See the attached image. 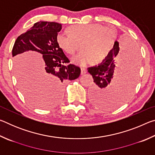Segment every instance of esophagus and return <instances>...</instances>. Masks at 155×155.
<instances>
[{
    "instance_id": "esophagus-1",
    "label": "esophagus",
    "mask_w": 155,
    "mask_h": 155,
    "mask_svg": "<svg viewBox=\"0 0 155 155\" xmlns=\"http://www.w3.org/2000/svg\"><path fill=\"white\" fill-rule=\"evenodd\" d=\"M86 72H87V70H86L85 68H81V75L85 74Z\"/></svg>"
}]
</instances>
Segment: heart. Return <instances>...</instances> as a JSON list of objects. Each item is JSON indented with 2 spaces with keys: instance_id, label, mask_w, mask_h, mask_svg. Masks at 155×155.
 <instances>
[{
  "instance_id": "obj_1",
  "label": "heart",
  "mask_w": 155,
  "mask_h": 155,
  "mask_svg": "<svg viewBox=\"0 0 155 155\" xmlns=\"http://www.w3.org/2000/svg\"><path fill=\"white\" fill-rule=\"evenodd\" d=\"M68 32L58 33L57 42L60 48L70 54L77 52L81 44L83 50L72 59L73 63L80 65L103 61L115 38L114 30L101 24L74 25L70 27Z\"/></svg>"
}]
</instances>
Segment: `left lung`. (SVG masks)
I'll list each match as a JSON object with an SVG mask.
<instances>
[{"instance_id": "8db88e82", "label": "left lung", "mask_w": 155, "mask_h": 155, "mask_svg": "<svg viewBox=\"0 0 155 155\" xmlns=\"http://www.w3.org/2000/svg\"><path fill=\"white\" fill-rule=\"evenodd\" d=\"M122 44L123 48L120 50L119 42L115 41L113 48L101 64L87 68L95 83L90 90V99L102 108L111 109L124 103L137 81V48L130 41H125ZM114 73L116 75L113 76Z\"/></svg>"}]
</instances>
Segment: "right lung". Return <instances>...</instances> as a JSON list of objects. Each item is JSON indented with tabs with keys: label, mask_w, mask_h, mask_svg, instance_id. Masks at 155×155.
I'll use <instances>...</instances> for the list:
<instances>
[{
	"label": "right lung",
	"mask_w": 155,
	"mask_h": 155,
	"mask_svg": "<svg viewBox=\"0 0 155 155\" xmlns=\"http://www.w3.org/2000/svg\"><path fill=\"white\" fill-rule=\"evenodd\" d=\"M61 28L59 23L40 21L18 37L13 47L12 56H17L15 65L17 55L23 52L35 51L42 54L45 65L38 82L33 76L28 79L18 77L21 90L28 102L36 107L48 108L55 105L61 99L63 82L74 80L81 74V69L76 65H65L70 61L57 42V35Z\"/></svg>",
	"instance_id": "add662e5"
}]
</instances>
